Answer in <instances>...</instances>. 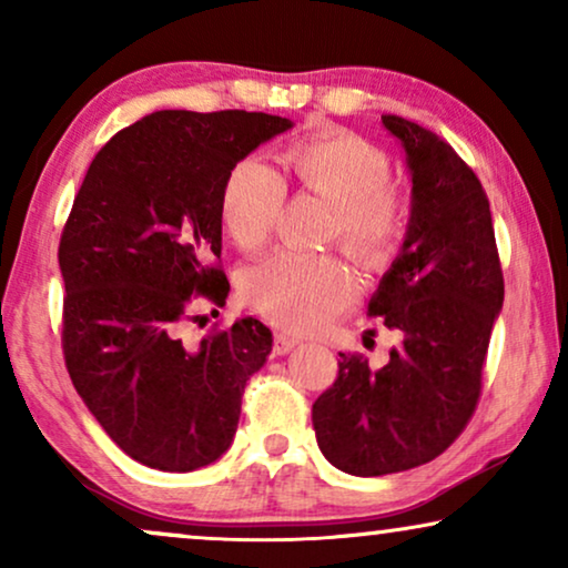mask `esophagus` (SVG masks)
<instances>
[{"label": "esophagus", "mask_w": 568, "mask_h": 568, "mask_svg": "<svg viewBox=\"0 0 568 568\" xmlns=\"http://www.w3.org/2000/svg\"><path fill=\"white\" fill-rule=\"evenodd\" d=\"M300 341L297 338H290V336H284V333H276L274 336V356H284V354H290L294 346H297Z\"/></svg>", "instance_id": "obj_1"}]
</instances>
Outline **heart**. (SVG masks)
Masks as SVG:
<instances>
[{
  "instance_id": "b5f03b06",
  "label": "heart",
  "mask_w": 568,
  "mask_h": 568,
  "mask_svg": "<svg viewBox=\"0 0 568 568\" xmlns=\"http://www.w3.org/2000/svg\"><path fill=\"white\" fill-rule=\"evenodd\" d=\"M284 168L302 191L333 204L331 240L362 266L385 268L400 251L408 201L390 183L393 165L383 150L352 131H317L284 152ZM286 183L261 158H245L224 181L220 212L230 237L255 251L282 220ZM247 307L292 333L321 328L352 305L356 278L336 255L282 251L245 271L240 284Z\"/></svg>"
}]
</instances>
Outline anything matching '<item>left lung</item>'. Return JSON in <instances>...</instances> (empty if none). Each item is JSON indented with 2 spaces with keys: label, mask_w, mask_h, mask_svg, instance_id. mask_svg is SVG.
I'll list each match as a JSON object with an SVG mask.
<instances>
[{
  "label": "left lung",
  "mask_w": 568,
  "mask_h": 568,
  "mask_svg": "<svg viewBox=\"0 0 568 568\" xmlns=\"http://www.w3.org/2000/svg\"><path fill=\"white\" fill-rule=\"evenodd\" d=\"M400 139L414 183L408 232L369 315L398 331L379 369L341 354L338 377L313 403L317 447L352 476L410 470L445 453L468 426L504 274L478 175L434 131L383 115Z\"/></svg>",
  "instance_id": "obj_1"
}]
</instances>
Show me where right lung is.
Masks as SVG:
<instances>
[{"instance_id":"1","label":"right lung","mask_w":568,"mask_h":568,"mask_svg":"<svg viewBox=\"0 0 568 568\" xmlns=\"http://www.w3.org/2000/svg\"><path fill=\"white\" fill-rule=\"evenodd\" d=\"M290 119L158 111L90 162L61 232V348L108 437L146 468L189 473L227 453L243 393L271 352L255 317L185 344L196 302L222 307L220 199L230 170ZM216 313V310H214Z\"/></svg>"}]
</instances>
